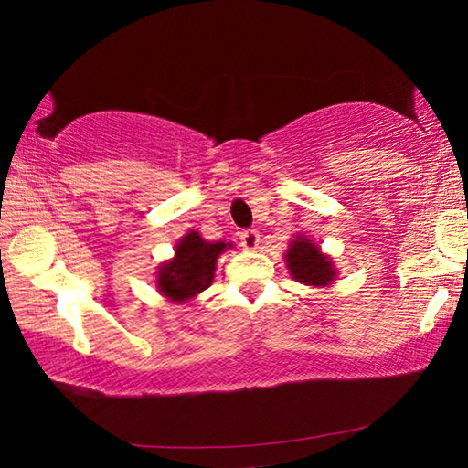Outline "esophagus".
<instances>
[{
    "mask_svg": "<svg viewBox=\"0 0 468 468\" xmlns=\"http://www.w3.org/2000/svg\"><path fill=\"white\" fill-rule=\"evenodd\" d=\"M239 239H241V245L245 250L253 251V250H258V245H260V233L256 231V229H248V231L239 233Z\"/></svg>",
    "mask_w": 468,
    "mask_h": 468,
    "instance_id": "1",
    "label": "esophagus"
}]
</instances>
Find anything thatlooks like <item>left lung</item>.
Masks as SVG:
<instances>
[{
	"label": "left lung",
	"mask_w": 468,
	"mask_h": 468,
	"mask_svg": "<svg viewBox=\"0 0 468 468\" xmlns=\"http://www.w3.org/2000/svg\"><path fill=\"white\" fill-rule=\"evenodd\" d=\"M284 262H287L292 281L305 284V287H330L338 276L335 260L324 253L307 235H297L291 241L287 253H284Z\"/></svg>",
	"instance_id": "1"
}]
</instances>
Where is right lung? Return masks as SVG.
<instances>
[{"mask_svg": "<svg viewBox=\"0 0 468 468\" xmlns=\"http://www.w3.org/2000/svg\"><path fill=\"white\" fill-rule=\"evenodd\" d=\"M229 241H206L197 231L186 233L176 245L171 260L158 266L156 291L171 303H187L194 301L204 289H208L215 279L217 260L223 251L231 250Z\"/></svg>", "mask_w": 468, "mask_h": 468, "instance_id": "obj_1", "label": "right lung"}]
</instances>
